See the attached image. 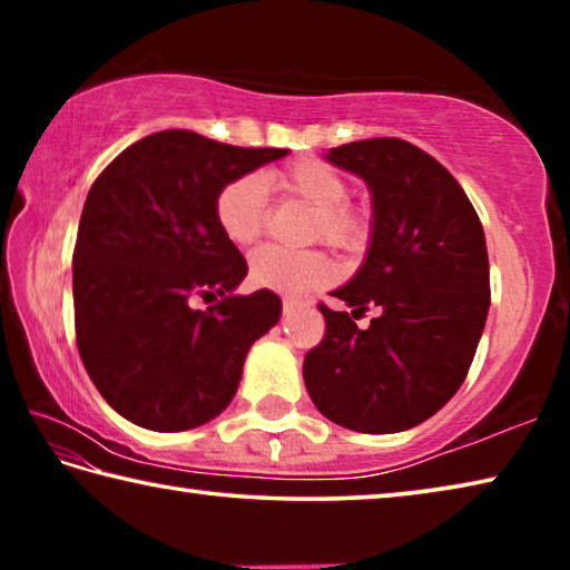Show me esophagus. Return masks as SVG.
Wrapping results in <instances>:
<instances>
[{"label": "esophagus", "instance_id": "1", "mask_svg": "<svg viewBox=\"0 0 570 570\" xmlns=\"http://www.w3.org/2000/svg\"><path fill=\"white\" fill-rule=\"evenodd\" d=\"M302 306V302H298V298H294V296H284V314H292L294 308H298Z\"/></svg>", "mask_w": 570, "mask_h": 570}]
</instances>
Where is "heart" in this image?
Listing matches in <instances>:
<instances>
[{
    "mask_svg": "<svg viewBox=\"0 0 570 570\" xmlns=\"http://www.w3.org/2000/svg\"><path fill=\"white\" fill-rule=\"evenodd\" d=\"M264 190L282 198L302 200L316 218L312 238H324L340 250H360L366 240V216L360 208L346 204L350 183L322 160L306 158L282 170H268L264 176H244L220 188L216 198V224L220 234L236 248L254 246L264 234L266 208ZM332 266L320 250L288 254L282 248H262L250 256L248 278L256 288L278 294H304L324 284Z\"/></svg>",
    "mask_w": 570,
    "mask_h": 570,
    "instance_id": "heart-1",
    "label": "heart"
}]
</instances>
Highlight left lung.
Here are the masks:
<instances>
[{"mask_svg": "<svg viewBox=\"0 0 570 570\" xmlns=\"http://www.w3.org/2000/svg\"><path fill=\"white\" fill-rule=\"evenodd\" d=\"M324 158L372 196L366 256L332 296L377 316L360 330L322 304L326 334L304 384L326 420L390 435L432 417L468 377L490 308L485 234L460 183L407 140H356Z\"/></svg>", "mask_w": 570, "mask_h": 570, "instance_id": "1", "label": "left lung"}]
</instances>
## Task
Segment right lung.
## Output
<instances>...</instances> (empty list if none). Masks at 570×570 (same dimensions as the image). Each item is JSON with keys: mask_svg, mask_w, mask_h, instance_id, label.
Wrapping results in <instances>:
<instances>
[{"mask_svg": "<svg viewBox=\"0 0 570 570\" xmlns=\"http://www.w3.org/2000/svg\"><path fill=\"white\" fill-rule=\"evenodd\" d=\"M284 156L160 130L92 183L72 256L77 350L105 402L138 428L183 432L218 417L250 344L282 316L268 288L236 294L248 268L220 234L216 198ZM198 295L215 306L193 309Z\"/></svg>", "mask_w": 570, "mask_h": 570, "instance_id": "1", "label": "right lung"}]
</instances>
